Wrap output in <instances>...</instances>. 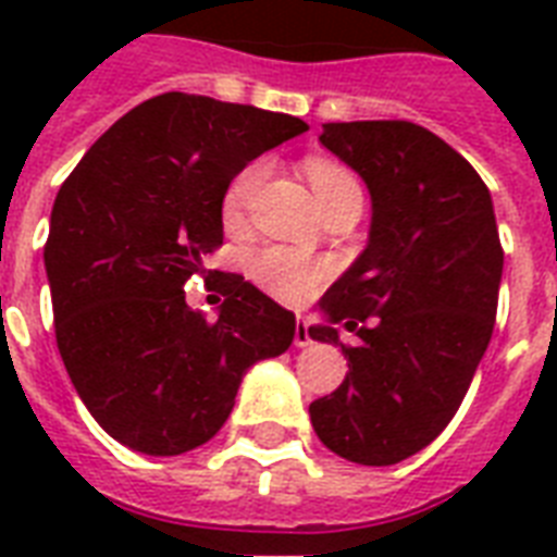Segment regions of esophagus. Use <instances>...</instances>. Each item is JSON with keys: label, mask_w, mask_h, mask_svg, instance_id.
I'll return each mask as SVG.
<instances>
[{"label": "esophagus", "mask_w": 557, "mask_h": 557, "mask_svg": "<svg viewBox=\"0 0 557 557\" xmlns=\"http://www.w3.org/2000/svg\"><path fill=\"white\" fill-rule=\"evenodd\" d=\"M309 344H312V335H309V323H306V318H297L295 347H309Z\"/></svg>", "instance_id": "1"}]
</instances>
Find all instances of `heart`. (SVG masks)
<instances>
[{
  "label": "heart",
  "mask_w": 557,
  "mask_h": 557,
  "mask_svg": "<svg viewBox=\"0 0 557 557\" xmlns=\"http://www.w3.org/2000/svg\"><path fill=\"white\" fill-rule=\"evenodd\" d=\"M306 173H309V182H312V190L318 196V201L332 196V193L349 190V187H358L356 176L344 170L341 164H332L326 159H312L306 164ZM262 176H265V164L262 161H253L245 170H239L231 185L225 190V199H222V213L225 219H239L243 210L248 208L253 190L260 187ZM248 274L262 292H269L271 297H277L283 304H304L309 297L323 286L326 280V265L312 257H306L300 251H292V248H280V245H271V248H262V251H253L248 257Z\"/></svg>",
  "instance_id": "b5f03b06"
}]
</instances>
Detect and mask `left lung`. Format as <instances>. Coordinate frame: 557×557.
<instances>
[{"instance_id": "1", "label": "left lung", "mask_w": 557, "mask_h": 557, "mask_svg": "<svg viewBox=\"0 0 557 557\" xmlns=\"http://www.w3.org/2000/svg\"><path fill=\"white\" fill-rule=\"evenodd\" d=\"M321 144L364 178L372 222L361 257L323 295V323L309 326L338 347L334 323L361 322L362 344L341 345L347 379L309 416L338 457L396 466L445 431L492 341L503 277L492 193L410 121L323 124Z\"/></svg>"}]
</instances>
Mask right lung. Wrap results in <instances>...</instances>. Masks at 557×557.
Here are the masks:
<instances>
[{
    "mask_svg": "<svg viewBox=\"0 0 557 557\" xmlns=\"http://www.w3.org/2000/svg\"><path fill=\"white\" fill-rule=\"evenodd\" d=\"M300 117L168 91L109 126L51 210L46 274L57 349L95 422L176 457L216 436L248 367L286 352L295 314L243 277L208 321L185 283L222 245L231 178L306 133Z\"/></svg>",
    "mask_w": 557,
    "mask_h": 557,
    "instance_id": "obj_1",
    "label": "right lung"
}]
</instances>
